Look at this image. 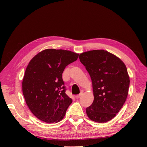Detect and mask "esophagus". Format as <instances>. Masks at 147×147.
<instances>
[{
  "label": "esophagus",
  "mask_w": 147,
  "mask_h": 147,
  "mask_svg": "<svg viewBox=\"0 0 147 147\" xmlns=\"http://www.w3.org/2000/svg\"><path fill=\"white\" fill-rule=\"evenodd\" d=\"M82 94L81 93V94H80L76 96V97H76V99H78L80 98V97L82 96Z\"/></svg>",
  "instance_id": "obj_1"
}]
</instances>
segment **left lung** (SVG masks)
<instances>
[{"instance_id": "obj_1", "label": "left lung", "mask_w": 147, "mask_h": 147, "mask_svg": "<svg viewBox=\"0 0 147 147\" xmlns=\"http://www.w3.org/2000/svg\"><path fill=\"white\" fill-rule=\"evenodd\" d=\"M80 61L90 74L94 101L86 108L88 117L97 123L113 118L125 102L129 77L123 62L108 51L92 50L82 53Z\"/></svg>"}]
</instances>
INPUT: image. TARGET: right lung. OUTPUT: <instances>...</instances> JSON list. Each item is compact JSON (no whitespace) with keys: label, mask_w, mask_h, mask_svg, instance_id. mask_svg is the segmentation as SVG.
<instances>
[{"label":"right lung","mask_w":147,"mask_h":147,"mask_svg":"<svg viewBox=\"0 0 147 147\" xmlns=\"http://www.w3.org/2000/svg\"><path fill=\"white\" fill-rule=\"evenodd\" d=\"M78 54L47 49L30 60L23 80V93L29 109L42 121L53 123L64 117L72 99L65 94L63 73Z\"/></svg>","instance_id":"add662e5"}]
</instances>
